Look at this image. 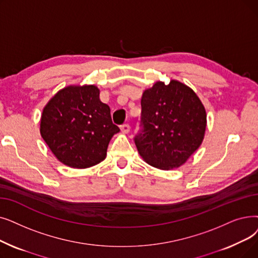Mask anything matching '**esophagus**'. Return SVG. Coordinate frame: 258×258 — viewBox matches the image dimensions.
Here are the masks:
<instances>
[{
    "label": "esophagus",
    "mask_w": 258,
    "mask_h": 258,
    "mask_svg": "<svg viewBox=\"0 0 258 258\" xmlns=\"http://www.w3.org/2000/svg\"><path fill=\"white\" fill-rule=\"evenodd\" d=\"M120 128H121V131H122L123 133H124V134H127V133L130 132L131 126H130L128 123H124V124H122V125L120 126Z\"/></svg>",
    "instance_id": "1"
}]
</instances>
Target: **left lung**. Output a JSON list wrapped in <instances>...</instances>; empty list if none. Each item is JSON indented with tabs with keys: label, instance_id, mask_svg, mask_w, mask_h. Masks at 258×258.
I'll return each instance as SVG.
<instances>
[{
	"label": "left lung",
	"instance_id": "8db88e82",
	"mask_svg": "<svg viewBox=\"0 0 258 258\" xmlns=\"http://www.w3.org/2000/svg\"><path fill=\"white\" fill-rule=\"evenodd\" d=\"M206 109L181 82H156L141 98L140 131L135 144L142 158L160 170L183 164L204 140Z\"/></svg>",
	"mask_w": 258,
	"mask_h": 258
}]
</instances>
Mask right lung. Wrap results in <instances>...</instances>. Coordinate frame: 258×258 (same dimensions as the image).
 <instances>
[{"mask_svg":"<svg viewBox=\"0 0 258 258\" xmlns=\"http://www.w3.org/2000/svg\"><path fill=\"white\" fill-rule=\"evenodd\" d=\"M99 94L95 85L67 86L43 109L41 136L53 155L71 167L86 169L101 162L111 137L120 131Z\"/></svg>","mask_w":258,"mask_h":258,"instance_id":"add662e5","label":"right lung"}]
</instances>
